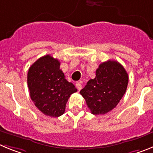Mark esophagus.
I'll list each match as a JSON object with an SVG mask.
<instances>
[{
	"mask_svg": "<svg viewBox=\"0 0 153 153\" xmlns=\"http://www.w3.org/2000/svg\"><path fill=\"white\" fill-rule=\"evenodd\" d=\"M76 89L79 91V90L82 89V84H81V83H76Z\"/></svg>",
	"mask_w": 153,
	"mask_h": 153,
	"instance_id": "obj_1",
	"label": "esophagus"
}]
</instances>
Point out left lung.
<instances>
[{"label":"left lung","instance_id":"left-lung-1","mask_svg":"<svg viewBox=\"0 0 153 153\" xmlns=\"http://www.w3.org/2000/svg\"><path fill=\"white\" fill-rule=\"evenodd\" d=\"M128 81V74L122 65L115 60H108L100 64L96 77L87 82L80 94L92 114H106L120 102Z\"/></svg>","mask_w":153,"mask_h":153}]
</instances>
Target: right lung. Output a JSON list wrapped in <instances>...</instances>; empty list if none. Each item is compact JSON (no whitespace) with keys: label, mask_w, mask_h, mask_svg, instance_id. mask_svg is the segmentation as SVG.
<instances>
[{"label":"right lung","mask_w":153,"mask_h":153,"mask_svg":"<svg viewBox=\"0 0 153 153\" xmlns=\"http://www.w3.org/2000/svg\"><path fill=\"white\" fill-rule=\"evenodd\" d=\"M60 66L57 59L46 55L31 65L27 73L31 100L37 109L51 117L63 115L70 95L77 91L65 79Z\"/></svg>","instance_id":"add662e5"}]
</instances>
